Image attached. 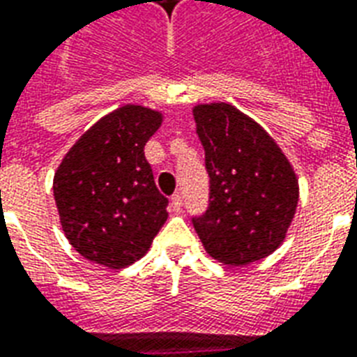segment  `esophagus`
Returning <instances> with one entry per match:
<instances>
[{"instance_id": "1", "label": "esophagus", "mask_w": 357, "mask_h": 357, "mask_svg": "<svg viewBox=\"0 0 357 357\" xmlns=\"http://www.w3.org/2000/svg\"><path fill=\"white\" fill-rule=\"evenodd\" d=\"M181 206H183V202H181V195H172V198H170V208H172V211H181Z\"/></svg>"}]
</instances>
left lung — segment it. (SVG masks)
<instances>
[{
	"label": "left lung",
	"instance_id": "8db88e82",
	"mask_svg": "<svg viewBox=\"0 0 357 357\" xmlns=\"http://www.w3.org/2000/svg\"><path fill=\"white\" fill-rule=\"evenodd\" d=\"M206 151L208 209L192 217L209 257L247 266L275 251L298 206V179L266 130L227 102L192 110Z\"/></svg>",
	"mask_w": 357,
	"mask_h": 357
}]
</instances>
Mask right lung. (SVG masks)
Segmentation results:
<instances>
[{"label":"right lung","mask_w":357,"mask_h":357,"mask_svg":"<svg viewBox=\"0 0 357 357\" xmlns=\"http://www.w3.org/2000/svg\"><path fill=\"white\" fill-rule=\"evenodd\" d=\"M162 116L125 105L69 149L54 176V198L69 243L91 262L119 269L135 264L167 221L144 146Z\"/></svg>","instance_id":"obj_1"}]
</instances>
